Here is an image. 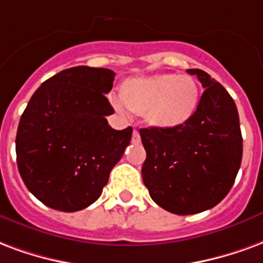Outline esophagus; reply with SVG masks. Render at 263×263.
Returning a JSON list of instances; mask_svg holds the SVG:
<instances>
[{"instance_id":"34e87169","label":"esophagus","mask_w":263,"mask_h":263,"mask_svg":"<svg viewBox=\"0 0 263 263\" xmlns=\"http://www.w3.org/2000/svg\"><path fill=\"white\" fill-rule=\"evenodd\" d=\"M133 143H140V133L137 130H134L133 132V139H132Z\"/></svg>"}]
</instances>
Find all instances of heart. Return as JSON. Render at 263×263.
<instances>
[{
  "mask_svg": "<svg viewBox=\"0 0 263 263\" xmlns=\"http://www.w3.org/2000/svg\"><path fill=\"white\" fill-rule=\"evenodd\" d=\"M119 97L123 105L113 102L119 112L124 108L143 115L145 123L160 130L183 127L195 116L200 91L196 80L187 74H155L129 78L120 84Z\"/></svg>",
  "mask_w": 263,
  "mask_h": 263,
  "instance_id": "heart-1",
  "label": "heart"
}]
</instances>
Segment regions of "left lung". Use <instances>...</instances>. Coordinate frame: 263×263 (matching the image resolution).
I'll return each mask as SVG.
<instances>
[{"mask_svg": "<svg viewBox=\"0 0 263 263\" xmlns=\"http://www.w3.org/2000/svg\"><path fill=\"white\" fill-rule=\"evenodd\" d=\"M202 82L199 108L176 130L140 129L145 158L141 175L151 199L174 214H196L227 196L242 160L237 106L208 72L187 70Z\"/></svg>", "mask_w": 263, "mask_h": 263, "instance_id": "1", "label": "left lung"}]
</instances>
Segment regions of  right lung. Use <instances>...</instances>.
Segmentation results:
<instances>
[{
    "label": "right lung",
    "instance_id": "1",
    "mask_svg": "<svg viewBox=\"0 0 263 263\" xmlns=\"http://www.w3.org/2000/svg\"><path fill=\"white\" fill-rule=\"evenodd\" d=\"M115 72L78 66L40 85L21 116L16 164L29 192L46 206L78 212L101 196L133 129L115 130L108 93Z\"/></svg>",
    "mask_w": 263,
    "mask_h": 263
}]
</instances>
